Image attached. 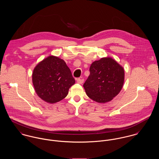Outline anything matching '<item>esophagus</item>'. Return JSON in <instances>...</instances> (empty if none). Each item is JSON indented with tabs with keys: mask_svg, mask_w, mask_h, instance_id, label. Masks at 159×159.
<instances>
[{
	"mask_svg": "<svg viewBox=\"0 0 159 159\" xmlns=\"http://www.w3.org/2000/svg\"><path fill=\"white\" fill-rule=\"evenodd\" d=\"M76 81H77V83H79V84H83V82H84V80H83V79L78 78V79L76 80Z\"/></svg>",
	"mask_w": 159,
	"mask_h": 159,
	"instance_id": "esophagus-1",
	"label": "esophagus"
}]
</instances>
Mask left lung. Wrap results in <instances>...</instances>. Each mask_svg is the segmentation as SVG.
Instances as JSON below:
<instances>
[{
  "label": "left lung",
  "instance_id": "left-lung-1",
  "mask_svg": "<svg viewBox=\"0 0 159 159\" xmlns=\"http://www.w3.org/2000/svg\"><path fill=\"white\" fill-rule=\"evenodd\" d=\"M90 75L83 87L93 101L105 103L110 102L121 91L124 83V69L110 57L93 62Z\"/></svg>",
  "mask_w": 159,
  "mask_h": 159
}]
</instances>
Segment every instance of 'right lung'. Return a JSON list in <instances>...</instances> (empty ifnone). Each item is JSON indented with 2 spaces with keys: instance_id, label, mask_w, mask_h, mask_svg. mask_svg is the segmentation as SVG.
Wrapping results in <instances>:
<instances>
[{
  "instance_id": "add662e5",
  "label": "right lung",
  "mask_w": 159,
  "mask_h": 159,
  "mask_svg": "<svg viewBox=\"0 0 159 159\" xmlns=\"http://www.w3.org/2000/svg\"><path fill=\"white\" fill-rule=\"evenodd\" d=\"M32 83L41 99L49 103H55L66 97L75 80L64 60L49 56L35 67Z\"/></svg>"
}]
</instances>
